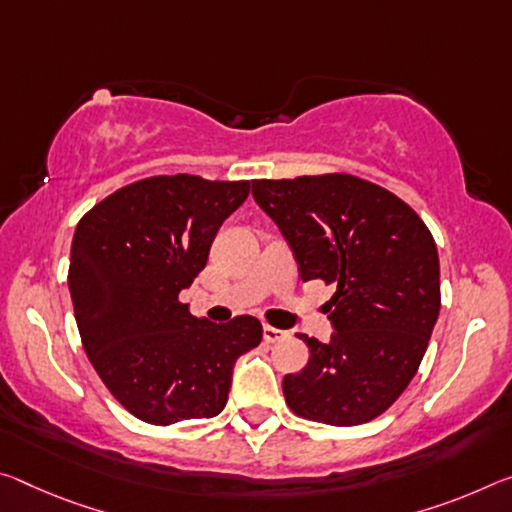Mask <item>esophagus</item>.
<instances>
[{
	"label": "esophagus",
	"mask_w": 512,
	"mask_h": 512,
	"mask_svg": "<svg viewBox=\"0 0 512 512\" xmlns=\"http://www.w3.org/2000/svg\"><path fill=\"white\" fill-rule=\"evenodd\" d=\"M285 337H289L287 330H280V328H273V326H264V342L275 344V342H280V339H285Z\"/></svg>",
	"instance_id": "1"
}]
</instances>
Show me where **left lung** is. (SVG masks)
<instances>
[{
  "mask_svg": "<svg viewBox=\"0 0 512 512\" xmlns=\"http://www.w3.org/2000/svg\"><path fill=\"white\" fill-rule=\"evenodd\" d=\"M300 280L335 285L330 342L298 335L310 360L282 380L298 417L330 426L376 419L410 385L440 314V257L415 209L346 173L253 180Z\"/></svg>",
  "mask_w": 512,
  "mask_h": 512,
  "instance_id": "8db88e82",
  "label": "left lung"
}]
</instances>
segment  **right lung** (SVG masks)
<instances>
[{
    "instance_id": "right-lung-1",
    "label": "right lung",
    "mask_w": 512,
    "mask_h": 512,
    "mask_svg": "<svg viewBox=\"0 0 512 512\" xmlns=\"http://www.w3.org/2000/svg\"><path fill=\"white\" fill-rule=\"evenodd\" d=\"M248 191L246 180L145 177L97 202L77 225L68 287L81 344L136 419L170 426L216 417L234 362L262 342L255 316L212 323L180 303Z\"/></svg>"
}]
</instances>
